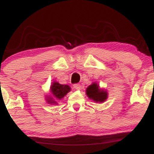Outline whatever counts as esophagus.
Returning <instances> with one entry per match:
<instances>
[{
	"instance_id": "obj_1",
	"label": "esophagus",
	"mask_w": 154,
	"mask_h": 154,
	"mask_svg": "<svg viewBox=\"0 0 154 154\" xmlns=\"http://www.w3.org/2000/svg\"><path fill=\"white\" fill-rule=\"evenodd\" d=\"M73 87L76 90H80L81 89V85L80 84H75L73 85Z\"/></svg>"
}]
</instances>
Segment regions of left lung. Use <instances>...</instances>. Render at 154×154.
I'll list each match as a JSON object with an SVG mask.
<instances>
[{
    "mask_svg": "<svg viewBox=\"0 0 154 154\" xmlns=\"http://www.w3.org/2000/svg\"><path fill=\"white\" fill-rule=\"evenodd\" d=\"M86 95L95 103H103L108 98L106 90L100 88L97 82H93L86 88Z\"/></svg>",
    "mask_w": 154,
    "mask_h": 154,
    "instance_id": "8db88e82",
    "label": "left lung"
}]
</instances>
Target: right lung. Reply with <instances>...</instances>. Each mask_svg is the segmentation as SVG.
<instances>
[{"instance_id":"obj_1","label":"right lung","mask_w":154,"mask_h":154,"mask_svg":"<svg viewBox=\"0 0 154 154\" xmlns=\"http://www.w3.org/2000/svg\"><path fill=\"white\" fill-rule=\"evenodd\" d=\"M70 91H71L70 86L67 85L59 84L58 82L54 81L52 82V85L50 88L51 95H47L45 100L48 103L51 104V105H52V104L53 105H56V104H58V100L63 98V97Z\"/></svg>"}]
</instances>
